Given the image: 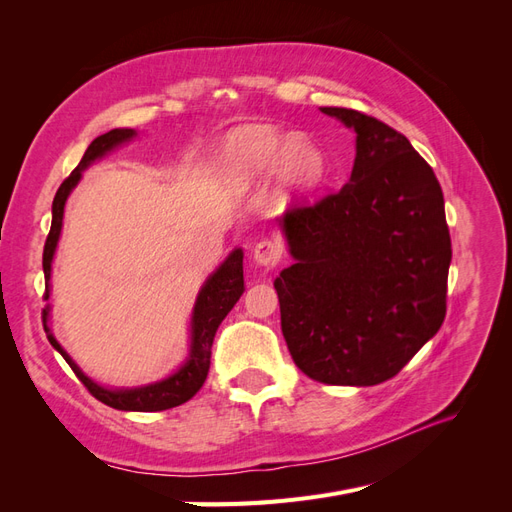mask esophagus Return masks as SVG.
Returning <instances> with one entry per match:
<instances>
[{"instance_id":"1","label":"esophagus","mask_w":512,"mask_h":512,"mask_svg":"<svg viewBox=\"0 0 512 512\" xmlns=\"http://www.w3.org/2000/svg\"><path fill=\"white\" fill-rule=\"evenodd\" d=\"M282 258V245L273 239H262L254 247V260L262 267H273Z\"/></svg>"}]
</instances>
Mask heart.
<instances>
[{
	"mask_svg": "<svg viewBox=\"0 0 512 512\" xmlns=\"http://www.w3.org/2000/svg\"><path fill=\"white\" fill-rule=\"evenodd\" d=\"M226 164L237 179L250 181L277 168L280 177L294 188H312L324 170L327 156L305 136L290 138L273 126H243L226 141Z\"/></svg>",
	"mask_w": 512,
	"mask_h": 512,
	"instance_id": "1",
	"label": "heart"
}]
</instances>
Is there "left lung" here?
Returning <instances> with one entry per match:
<instances>
[{
	"label": "left lung",
	"instance_id": "obj_1",
	"mask_svg": "<svg viewBox=\"0 0 512 512\" xmlns=\"http://www.w3.org/2000/svg\"><path fill=\"white\" fill-rule=\"evenodd\" d=\"M320 111L356 132V158L342 190L280 220L294 258L275 280L282 333L305 376L374 386L444 322L453 256L444 196L404 134L352 108Z\"/></svg>",
	"mask_w": 512,
	"mask_h": 512
}]
</instances>
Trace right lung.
Returning a JSON list of instances; mask_svg holds the SVG:
<instances>
[{
	"mask_svg": "<svg viewBox=\"0 0 512 512\" xmlns=\"http://www.w3.org/2000/svg\"><path fill=\"white\" fill-rule=\"evenodd\" d=\"M136 132L128 128H117L98 136L96 141H91L87 147L83 160L79 162L70 177L59 185V190L53 198V222H51V232L46 237L44 243V254H42V269H44V299H49V280H51V262L55 247L59 241V232H61V220H64V207L68 194L72 188L79 183L83 170L98 158H102L104 153L115 149L117 145L130 141L134 138ZM243 252L235 250L224 262L222 267L215 271L205 286L200 288L198 299L194 305V314H192V346H190V356L185 365L175 371L173 376H168L156 384H147V386H138V389H104V386L96 384L91 378H87L83 371L76 367V363L70 359L68 352L57 344V339L49 331V307L42 309V324L46 337H49L51 346L64 356L66 363L72 367V371L79 378L85 389L94 395L102 404L111 406L115 410H130V412H160L185 404V401L192 399L200 386L205 384L207 374H209V363H211V346H213V337L215 331L226 318L239 297L243 294Z\"/></svg>",
	"mask_w": 512,
	"mask_h": 512,
	"instance_id": "obj_1",
	"label": "right lung"
}]
</instances>
